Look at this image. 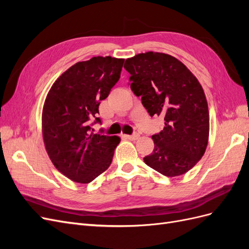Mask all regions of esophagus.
<instances>
[{
    "label": "esophagus",
    "mask_w": 249,
    "mask_h": 249,
    "mask_svg": "<svg viewBox=\"0 0 249 249\" xmlns=\"http://www.w3.org/2000/svg\"><path fill=\"white\" fill-rule=\"evenodd\" d=\"M124 137L129 140H137L139 138L138 134H133V135H124Z\"/></svg>",
    "instance_id": "1"
}]
</instances>
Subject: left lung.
I'll list each match as a JSON object with an SVG mask.
<instances>
[{
	"label": "left lung",
	"mask_w": 249,
	"mask_h": 249,
	"mask_svg": "<svg viewBox=\"0 0 249 249\" xmlns=\"http://www.w3.org/2000/svg\"><path fill=\"white\" fill-rule=\"evenodd\" d=\"M124 69L149 115L165 120L164 129L152 137L153 153L143 160L163 176L184 175L201 159L209 140V108L200 83L185 64L164 53H141L126 59Z\"/></svg>",
	"instance_id": "left-lung-1"
}]
</instances>
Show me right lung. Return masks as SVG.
Returning <instances> with one entry per match:
<instances>
[{
  "mask_svg": "<svg viewBox=\"0 0 249 249\" xmlns=\"http://www.w3.org/2000/svg\"><path fill=\"white\" fill-rule=\"evenodd\" d=\"M124 59L97 56L71 66L44 101L42 137L54 166L66 178L88 184L107 170L120 138L90 133L101 101L120 78Z\"/></svg>",
  "mask_w": 249,
  "mask_h": 249,
  "instance_id": "add662e5",
  "label": "right lung"
}]
</instances>
